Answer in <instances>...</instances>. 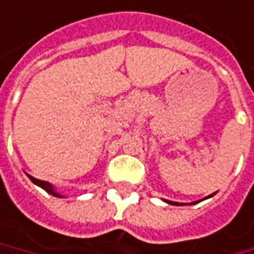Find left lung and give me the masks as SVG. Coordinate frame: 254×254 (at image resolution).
I'll return each mask as SVG.
<instances>
[{
	"label": "left lung",
	"mask_w": 254,
	"mask_h": 254,
	"mask_svg": "<svg viewBox=\"0 0 254 254\" xmlns=\"http://www.w3.org/2000/svg\"><path fill=\"white\" fill-rule=\"evenodd\" d=\"M215 194L216 192H214V194H211V195H208V197L205 198H202V199H199V201H204V199H208V198H211V197H214ZM164 202H167V204H170V205H187V204H183V202H174V201H169V199H163ZM199 201H194V202H190V205H194V204H198Z\"/></svg>",
	"instance_id": "1"
}]
</instances>
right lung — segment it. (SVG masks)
Wrapping results in <instances>:
<instances>
[{
	"mask_svg": "<svg viewBox=\"0 0 254 254\" xmlns=\"http://www.w3.org/2000/svg\"><path fill=\"white\" fill-rule=\"evenodd\" d=\"M29 179H31V181L33 183V184H36L38 187L40 188H43L46 192H49V194H52L53 197H57V198H64V195L63 194H60V192H57L56 191V188L53 187L50 183H48V181H42V180H38V179H35V177H32V176H29V174H26Z\"/></svg>",
	"mask_w": 254,
	"mask_h": 254,
	"instance_id": "add662e5",
	"label": "right lung"
}]
</instances>
